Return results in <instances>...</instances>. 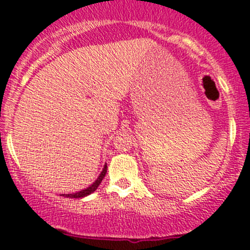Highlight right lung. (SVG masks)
I'll list each match as a JSON object with an SVG mask.
<instances>
[{
    "instance_id": "1",
    "label": "right lung",
    "mask_w": 250,
    "mask_h": 250,
    "mask_svg": "<svg viewBox=\"0 0 250 250\" xmlns=\"http://www.w3.org/2000/svg\"><path fill=\"white\" fill-rule=\"evenodd\" d=\"M106 170H107V166L105 165L104 169H103V172H102V174H100V175H99V178H98L97 180H95L94 183H93L92 185L89 186V188H84V190L80 191V192H76V193H69V195H64V196H65V197H71V198H81V197H84V196L90 195V193L94 192V191L97 190L98 186H99V184L102 183V180H103V179H104L105 174H106Z\"/></svg>"
}]
</instances>
